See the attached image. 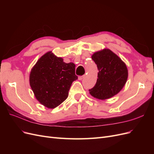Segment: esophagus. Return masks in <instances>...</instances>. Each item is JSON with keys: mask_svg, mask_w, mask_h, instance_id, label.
I'll return each instance as SVG.
<instances>
[{"mask_svg": "<svg viewBox=\"0 0 154 154\" xmlns=\"http://www.w3.org/2000/svg\"><path fill=\"white\" fill-rule=\"evenodd\" d=\"M84 77H85V76H84V75L78 76V80H83V78H84Z\"/></svg>", "mask_w": 154, "mask_h": 154, "instance_id": "esophagus-1", "label": "esophagus"}]
</instances>
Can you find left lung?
<instances>
[{
  "label": "left lung",
  "instance_id": "obj_1",
  "mask_svg": "<svg viewBox=\"0 0 154 154\" xmlns=\"http://www.w3.org/2000/svg\"><path fill=\"white\" fill-rule=\"evenodd\" d=\"M92 59L97 65L99 72L94 87L89 89L90 94L100 100L108 99L117 94L128 78L125 63L108 49L95 53Z\"/></svg>",
  "mask_w": 154,
  "mask_h": 154
}]
</instances>
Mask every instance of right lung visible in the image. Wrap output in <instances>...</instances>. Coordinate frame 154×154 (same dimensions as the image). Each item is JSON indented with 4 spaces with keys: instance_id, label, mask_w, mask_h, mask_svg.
Listing matches in <instances>:
<instances>
[{
    "instance_id": "obj_1",
    "label": "right lung",
    "mask_w": 154,
    "mask_h": 154,
    "mask_svg": "<svg viewBox=\"0 0 154 154\" xmlns=\"http://www.w3.org/2000/svg\"><path fill=\"white\" fill-rule=\"evenodd\" d=\"M77 79L75 65L65 63L62 58L48 52L32 69L29 82L40 103L54 109L67 99L72 83Z\"/></svg>"
}]
</instances>
